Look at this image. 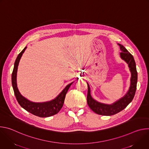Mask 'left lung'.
I'll list each match as a JSON object with an SVG mask.
<instances>
[{"label": "left lung", "mask_w": 149, "mask_h": 149, "mask_svg": "<svg viewBox=\"0 0 149 149\" xmlns=\"http://www.w3.org/2000/svg\"><path fill=\"white\" fill-rule=\"evenodd\" d=\"M118 45L120 47V49L121 51V52H120V56L128 63L130 70L132 72L131 85L129 91L123 98L113 104L109 105L98 102L94 100L91 96L90 88L88 84V105L94 113L100 115L111 116L122 111L132 102L136 93L137 82V72L134 59L133 55L125 49L123 45L121 44Z\"/></svg>", "instance_id": "left-lung-1"}]
</instances>
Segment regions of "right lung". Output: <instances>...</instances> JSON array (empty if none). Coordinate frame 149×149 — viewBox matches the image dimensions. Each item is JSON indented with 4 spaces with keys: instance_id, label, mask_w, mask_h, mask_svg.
Wrapping results in <instances>:
<instances>
[{
    "instance_id": "add662e5",
    "label": "right lung",
    "mask_w": 149,
    "mask_h": 149,
    "mask_svg": "<svg viewBox=\"0 0 149 149\" xmlns=\"http://www.w3.org/2000/svg\"><path fill=\"white\" fill-rule=\"evenodd\" d=\"M26 48V47H25L21 51L17 56L15 62L14 68L12 74V84L16 98L21 107L26 110L27 111L35 116L40 117H48L54 116L57 114L62 107L63 102H64L66 94L72 83L68 84L59 94V95L56 97L55 99L49 102L43 103H35L31 102L24 97L20 94L17 88L16 73L20 59Z\"/></svg>"
}]
</instances>
